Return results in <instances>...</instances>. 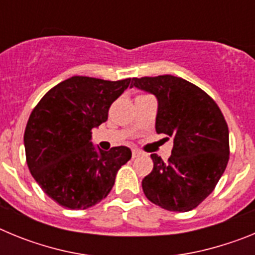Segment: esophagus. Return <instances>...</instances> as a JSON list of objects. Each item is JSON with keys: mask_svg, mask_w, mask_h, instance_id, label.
<instances>
[{"mask_svg": "<svg viewBox=\"0 0 255 255\" xmlns=\"http://www.w3.org/2000/svg\"><path fill=\"white\" fill-rule=\"evenodd\" d=\"M141 154V153L140 152H139V150H136V149H132V158H138V157H139V155H140Z\"/></svg>", "mask_w": 255, "mask_h": 255, "instance_id": "34e87169", "label": "esophagus"}]
</instances>
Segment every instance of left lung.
Masks as SVG:
<instances>
[{"mask_svg": "<svg viewBox=\"0 0 255 255\" xmlns=\"http://www.w3.org/2000/svg\"><path fill=\"white\" fill-rule=\"evenodd\" d=\"M131 87L157 97L155 131L173 140L167 162L150 154L153 170L141 181L144 194L167 211H191L215 190L226 170L230 145L224 115L206 92L177 76L132 78Z\"/></svg>", "mask_w": 255, "mask_h": 255, "instance_id": "obj_1", "label": "left lung"}]
</instances>
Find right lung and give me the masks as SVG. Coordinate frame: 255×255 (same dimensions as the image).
<instances>
[{
  "label": "right lung",
  "instance_id": "right-lung-1",
  "mask_svg": "<svg viewBox=\"0 0 255 255\" xmlns=\"http://www.w3.org/2000/svg\"><path fill=\"white\" fill-rule=\"evenodd\" d=\"M130 82L73 76L49 89L31 111L24 132L26 163L60 206L87 209L100 203L131 158L128 147L106 152L91 141L92 130L107 121L108 110Z\"/></svg>",
  "mask_w": 255,
  "mask_h": 255
}]
</instances>
